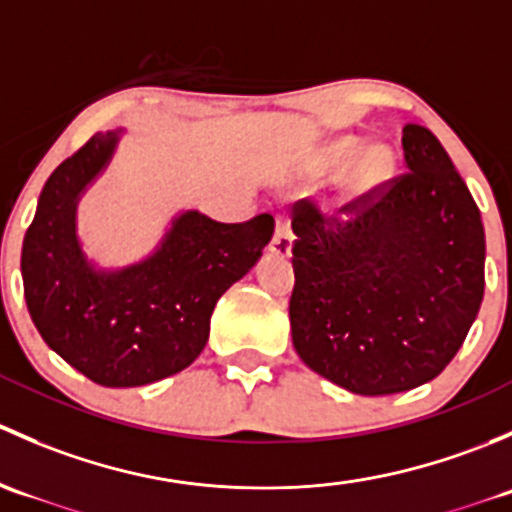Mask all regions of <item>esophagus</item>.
Here are the masks:
<instances>
[{
	"label": "esophagus",
	"mask_w": 512,
	"mask_h": 512,
	"mask_svg": "<svg viewBox=\"0 0 512 512\" xmlns=\"http://www.w3.org/2000/svg\"><path fill=\"white\" fill-rule=\"evenodd\" d=\"M292 220H289L287 213H277L275 215V237H272L270 242V250L275 252V255H282L287 257L289 252H292Z\"/></svg>",
	"instance_id": "esophagus-1"
}]
</instances>
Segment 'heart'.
I'll return each instance as SVG.
<instances>
[{
    "mask_svg": "<svg viewBox=\"0 0 512 512\" xmlns=\"http://www.w3.org/2000/svg\"><path fill=\"white\" fill-rule=\"evenodd\" d=\"M359 141L354 136H339L334 141L324 143L319 151L317 168L319 173L329 175L344 170V190L349 198H364V195L379 190L394 173V151L389 146H366L359 154Z\"/></svg>",
    "mask_w": 512,
    "mask_h": 512,
    "instance_id": "1",
    "label": "heart"
}]
</instances>
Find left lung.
Masks as SVG:
<instances>
[{
    "label": "left lung",
    "mask_w": 512,
    "mask_h": 512,
    "mask_svg": "<svg viewBox=\"0 0 512 512\" xmlns=\"http://www.w3.org/2000/svg\"><path fill=\"white\" fill-rule=\"evenodd\" d=\"M409 173L327 218L294 205L292 344L332 384L386 396L436 379L483 302L480 210L438 138L401 133Z\"/></svg>",
    "instance_id": "obj_1"
}]
</instances>
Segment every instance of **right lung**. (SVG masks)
Segmentation results:
<instances>
[{"mask_svg":"<svg viewBox=\"0 0 512 512\" xmlns=\"http://www.w3.org/2000/svg\"><path fill=\"white\" fill-rule=\"evenodd\" d=\"M123 133H96L49 175L22 247L24 297L41 339L111 389L153 384L193 364L218 299L257 265L275 232L272 215L225 225L185 210L141 262L98 267L81 247L76 208Z\"/></svg>","mask_w":512,"mask_h":512,"instance_id":"right-lung-1","label":"right lung"}]
</instances>
